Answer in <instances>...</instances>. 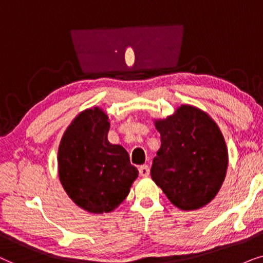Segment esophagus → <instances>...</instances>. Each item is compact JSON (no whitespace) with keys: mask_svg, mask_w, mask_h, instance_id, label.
Wrapping results in <instances>:
<instances>
[{"mask_svg":"<svg viewBox=\"0 0 263 263\" xmlns=\"http://www.w3.org/2000/svg\"><path fill=\"white\" fill-rule=\"evenodd\" d=\"M138 171H139V176H141V177H143V178L149 177L150 168H149V166H146V164H143V166L139 167Z\"/></svg>","mask_w":263,"mask_h":263,"instance_id":"34e87169","label":"esophagus"}]
</instances>
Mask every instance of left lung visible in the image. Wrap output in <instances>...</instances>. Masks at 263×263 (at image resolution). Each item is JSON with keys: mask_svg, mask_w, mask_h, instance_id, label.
I'll return each instance as SVG.
<instances>
[{"mask_svg": "<svg viewBox=\"0 0 263 263\" xmlns=\"http://www.w3.org/2000/svg\"><path fill=\"white\" fill-rule=\"evenodd\" d=\"M161 148L154 157L153 180L181 211L208 204L225 180L229 153L223 136L209 115L181 104L176 113L155 120Z\"/></svg>", "mask_w": 263, "mask_h": 263, "instance_id": "obj_1", "label": "left lung"}]
</instances>
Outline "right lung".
Segmentation results:
<instances>
[{
	"label": "right lung",
	"mask_w": 263,
	"mask_h": 263,
	"mask_svg": "<svg viewBox=\"0 0 263 263\" xmlns=\"http://www.w3.org/2000/svg\"><path fill=\"white\" fill-rule=\"evenodd\" d=\"M109 126L101 108L85 109L71 122L59 145V178L66 194L93 214L119 207L138 177L124 146L108 142Z\"/></svg>",
	"instance_id": "obj_1"
}]
</instances>
